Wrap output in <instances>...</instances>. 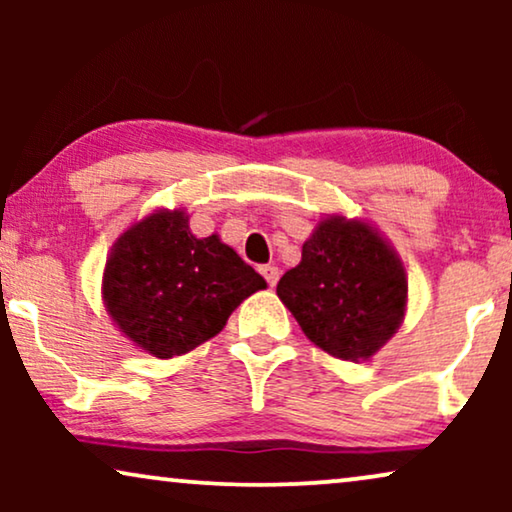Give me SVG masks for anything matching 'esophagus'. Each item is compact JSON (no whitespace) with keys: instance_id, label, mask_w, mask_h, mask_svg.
Instances as JSON below:
<instances>
[{"instance_id":"1","label":"esophagus","mask_w":512,"mask_h":512,"mask_svg":"<svg viewBox=\"0 0 512 512\" xmlns=\"http://www.w3.org/2000/svg\"><path fill=\"white\" fill-rule=\"evenodd\" d=\"M261 275L265 277V282H268L270 286H277V282H279V268H275V265H263Z\"/></svg>"}]
</instances>
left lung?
I'll use <instances>...</instances> for the list:
<instances>
[{
    "label": "left lung",
    "mask_w": 512,
    "mask_h": 512,
    "mask_svg": "<svg viewBox=\"0 0 512 512\" xmlns=\"http://www.w3.org/2000/svg\"><path fill=\"white\" fill-rule=\"evenodd\" d=\"M277 296L303 333L345 361L373 356L401 326L408 279L389 244L361 221H321Z\"/></svg>",
    "instance_id": "obj_1"
}]
</instances>
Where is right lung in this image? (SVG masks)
<instances>
[{
    "label": "right lung",
    "mask_w": 512,
    "mask_h": 512,
    "mask_svg": "<svg viewBox=\"0 0 512 512\" xmlns=\"http://www.w3.org/2000/svg\"><path fill=\"white\" fill-rule=\"evenodd\" d=\"M258 289L265 279L216 235H191L179 209L146 216L118 237L102 284L111 319L158 359L212 338Z\"/></svg>",
    "instance_id": "1"
}]
</instances>
